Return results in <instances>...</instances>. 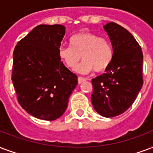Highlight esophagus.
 I'll return each mask as SVG.
<instances>
[{
  "label": "esophagus",
  "instance_id": "obj_1",
  "mask_svg": "<svg viewBox=\"0 0 153 153\" xmlns=\"http://www.w3.org/2000/svg\"><path fill=\"white\" fill-rule=\"evenodd\" d=\"M87 79H85V78H82V77H79L78 78V82H79V84H81L82 82H83L84 81H86Z\"/></svg>",
  "mask_w": 153,
  "mask_h": 153
}]
</instances>
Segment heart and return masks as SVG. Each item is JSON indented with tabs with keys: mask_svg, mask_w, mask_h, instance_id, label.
<instances>
[{
	"mask_svg": "<svg viewBox=\"0 0 153 153\" xmlns=\"http://www.w3.org/2000/svg\"><path fill=\"white\" fill-rule=\"evenodd\" d=\"M70 45L62 46L58 54L66 67L75 70L81 57L82 62L77 68L81 74H88L93 71L103 72L112 62L113 48L110 41L100 38L95 33L81 32L70 38Z\"/></svg>",
	"mask_w": 153,
	"mask_h": 153,
	"instance_id": "heart-1",
	"label": "heart"
}]
</instances>
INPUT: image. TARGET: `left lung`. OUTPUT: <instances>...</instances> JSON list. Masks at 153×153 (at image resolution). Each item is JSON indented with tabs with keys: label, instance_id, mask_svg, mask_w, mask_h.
I'll return each mask as SVG.
<instances>
[{
	"label": "left lung",
	"instance_id": "obj_1",
	"mask_svg": "<svg viewBox=\"0 0 153 153\" xmlns=\"http://www.w3.org/2000/svg\"><path fill=\"white\" fill-rule=\"evenodd\" d=\"M113 48V59L102 75L92 79L91 102L104 117H115L128 110L143 86V53L132 34L121 25H104Z\"/></svg>",
	"mask_w": 153,
	"mask_h": 153
}]
</instances>
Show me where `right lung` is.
Listing matches in <instances>:
<instances>
[{"mask_svg": "<svg viewBox=\"0 0 153 153\" xmlns=\"http://www.w3.org/2000/svg\"><path fill=\"white\" fill-rule=\"evenodd\" d=\"M65 31L61 25H38L13 51L12 81L17 101L40 120L62 116L78 84L77 75L64 66L58 54Z\"/></svg>", "mask_w": 153, "mask_h": 153, "instance_id": "1", "label": "right lung"}]
</instances>
